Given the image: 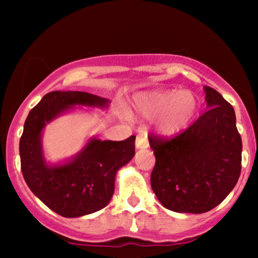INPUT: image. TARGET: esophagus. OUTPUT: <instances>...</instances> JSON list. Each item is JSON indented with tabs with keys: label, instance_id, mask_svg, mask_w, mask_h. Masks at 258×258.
<instances>
[{
	"label": "esophagus",
	"instance_id": "34e87169",
	"mask_svg": "<svg viewBox=\"0 0 258 258\" xmlns=\"http://www.w3.org/2000/svg\"><path fill=\"white\" fill-rule=\"evenodd\" d=\"M148 147H149V141H148L147 133H138L137 137H136V148H137V149H146Z\"/></svg>",
	"mask_w": 258,
	"mask_h": 258
}]
</instances>
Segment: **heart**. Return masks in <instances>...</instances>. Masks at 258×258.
<instances>
[{"instance_id":"1","label":"heart","mask_w":258,"mask_h":258,"mask_svg":"<svg viewBox=\"0 0 258 258\" xmlns=\"http://www.w3.org/2000/svg\"><path fill=\"white\" fill-rule=\"evenodd\" d=\"M133 108L147 119H155L156 130L164 136L182 132L193 121L199 103L190 91H153L138 94Z\"/></svg>"}]
</instances>
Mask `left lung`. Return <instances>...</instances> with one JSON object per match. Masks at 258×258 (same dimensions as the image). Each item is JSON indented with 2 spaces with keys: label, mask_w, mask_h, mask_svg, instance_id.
<instances>
[{
  "label": "left lung",
  "mask_w": 258,
  "mask_h": 258,
  "mask_svg": "<svg viewBox=\"0 0 258 258\" xmlns=\"http://www.w3.org/2000/svg\"><path fill=\"white\" fill-rule=\"evenodd\" d=\"M207 111L173 137L150 133L155 155L150 183L166 209L204 214L227 198L241 171L242 143L234 108L205 86Z\"/></svg>",
  "instance_id": "left-lung-1"
}]
</instances>
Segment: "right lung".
I'll use <instances>...</instances> for the list:
<instances>
[{"label":"right lung","mask_w":258,"mask_h":258,"mask_svg":"<svg viewBox=\"0 0 258 258\" xmlns=\"http://www.w3.org/2000/svg\"><path fill=\"white\" fill-rule=\"evenodd\" d=\"M108 100L79 91L49 92L29 112L19 142L20 166L26 184L52 211L80 217L105 207L114 194L117 170L135 155V139H91L85 149L60 166L49 167L41 150V132L53 117L73 105L105 106Z\"/></svg>","instance_id":"obj_1"}]
</instances>
